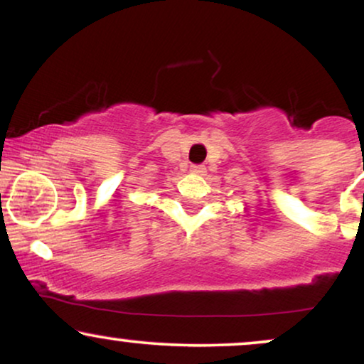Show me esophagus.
<instances>
[{
	"label": "esophagus",
	"mask_w": 364,
	"mask_h": 364,
	"mask_svg": "<svg viewBox=\"0 0 364 364\" xmlns=\"http://www.w3.org/2000/svg\"><path fill=\"white\" fill-rule=\"evenodd\" d=\"M191 172L192 173H197V176H203V173L207 172V167L202 166V164H197V166H192L191 167Z\"/></svg>",
	"instance_id": "34e87169"
}]
</instances>
